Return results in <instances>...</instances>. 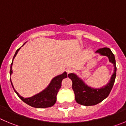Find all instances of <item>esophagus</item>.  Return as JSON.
Here are the masks:
<instances>
[{"instance_id": "34e87169", "label": "esophagus", "mask_w": 126, "mask_h": 126, "mask_svg": "<svg viewBox=\"0 0 126 126\" xmlns=\"http://www.w3.org/2000/svg\"><path fill=\"white\" fill-rule=\"evenodd\" d=\"M72 71H73L72 69L68 68V69H67V70H66V72H67V73H70L72 72Z\"/></svg>"}]
</instances>
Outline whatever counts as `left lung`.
Wrapping results in <instances>:
<instances>
[{
  "instance_id": "left-lung-1",
  "label": "left lung",
  "mask_w": 126,
  "mask_h": 126,
  "mask_svg": "<svg viewBox=\"0 0 126 126\" xmlns=\"http://www.w3.org/2000/svg\"><path fill=\"white\" fill-rule=\"evenodd\" d=\"M103 56H108L109 62L113 63L114 66L113 75L109 83L100 89H94L87 86L84 82L74 73L68 74V77L72 81V88L75 93L76 103L83 106H93L103 101L109 96L114 84L116 76V60L114 54L109 48H101L96 51Z\"/></svg>"
}]
</instances>
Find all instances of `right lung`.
Masks as SVG:
<instances>
[{
	"mask_svg": "<svg viewBox=\"0 0 126 126\" xmlns=\"http://www.w3.org/2000/svg\"><path fill=\"white\" fill-rule=\"evenodd\" d=\"M18 48L16 52H15V55H14L13 60L14 59V58L15 57L16 55L18 53V50H20ZM13 64V61L12 62L11 64H10V75L12 73V66ZM67 78V73L66 72H64L62 75H58V76H56L51 80V83L49 84V86L46 88L45 90H43L40 93L37 94L35 95V96H32L30 97H27V98H24V97H22L20 96L17 93V91L14 90L13 84L12 83L11 79H10V82H11V84L13 88H14V91L16 93L17 96L20 97V98L23 101L24 103L26 104H29L30 106L34 107V108H49V107H51L55 104V103L56 101V95H57L58 92L59 91L60 88L62 86V82L64 78Z\"/></svg>",
	"mask_w": 126,
	"mask_h": 126,
	"instance_id": "1",
	"label": "right lung"
}]
</instances>
